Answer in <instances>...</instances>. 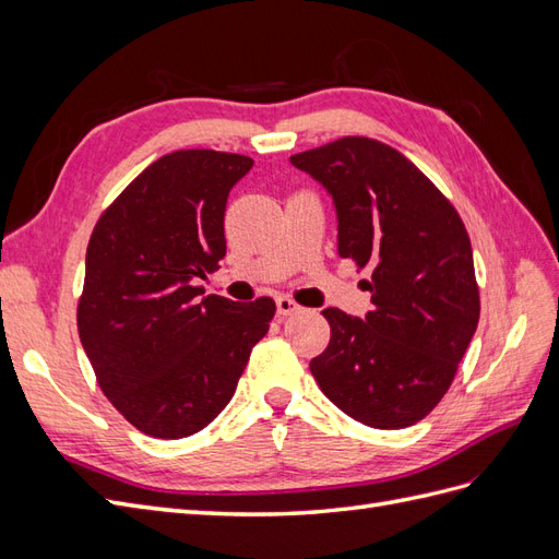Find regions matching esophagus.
Segmentation results:
<instances>
[{
	"label": "esophagus",
	"mask_w": 559,
	"mask_h": 559,
	"mask_svg": "<svg viewBox=\"0 0 559 559\" xmlns=\"http://www.w3.org/2000/svg\"><path fill=\"white\" fill-rule=\"evenodd\" d=\"M275 302H277V314H280V317L300 312V306H298V302H296L294 298H289V296H277Z\"/></svg>",
	"instance_id": "esophagus-1"
}]
</instances>
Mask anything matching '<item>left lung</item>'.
<instances>
[{
    "label": "left lung",
    "instance_id": "left-lung-1",
    "mask_svg": "<svg viewBox=\"0 0 559 559\" xmlns=\"http://www.w3.org/2000/svg\"><path fill=\"white\" fill-rule=\"evenodd\" d=\"M331 193L337 253L370 267L366 319L326 308L317 384L352 419L403 429L450 389L480 317L473 251L450 200L396 148L343 138L292 156Z\"/></svg>",
    "mask_w": 559,
    "mask_h": 559
}]
</instances>
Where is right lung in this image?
<instances>
[{
  "mask_svg": "<svg viewBox=\"0 0 559 559\" xmlns=\"http://www.w3.org/2000/svg\"><path fill=\"white\" fill-rule=\"evenodd\" d=\"M253 160L212 148L151 163L97 218L76 326L114 408L154 438L205 429L235 394L273 298L202 296L226 257L228 193Z\"/></svg>",
  "mask_w": 559,
  "mask_h": 559,
  "instance_id": "1",
  "label": "right lung"
}]
</instances>
